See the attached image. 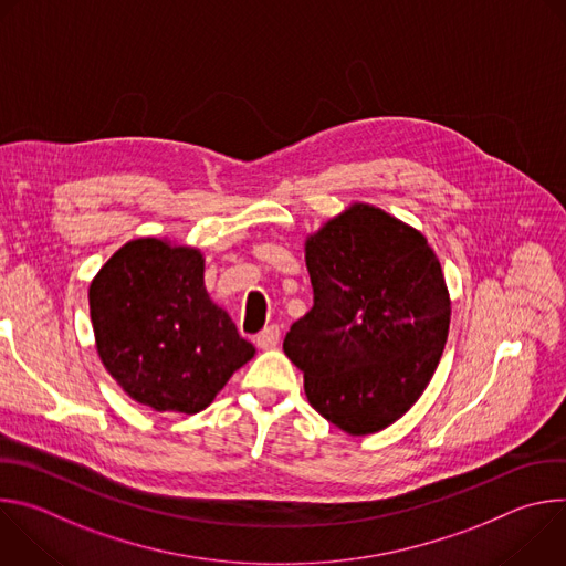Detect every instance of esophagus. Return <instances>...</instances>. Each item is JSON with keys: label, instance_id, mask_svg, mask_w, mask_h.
<instances>
[{"label": "esophagus", "instance_id": "1", "mask_svg": "<svg viewBox=\"0 0 566 566\" xmlns=\"http://www.w3.org/2000/svg\"><path fill=\"white\" fill-rule=\"evenodd\" d=\"M280 343V327L277 325H271L266 327L258 338H255V345L260 349H275Z\"/></svg>", "mask_w": 566, "mask_h": 566}]
</instances>
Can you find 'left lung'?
<instances>
[{"label":"left lung","instance_id":"8db88e82","mask_svg":"<svg viewBox=\"0 0 566 566\" xmlns=\"http://www.w3.org/2000/svg\"><path fill=\"white\" fill-rule=\"evenodd\" d=\"M311 311L284 354L311 406L352 437L406 415L428 387L450 329V293L423 232L352 203L306 237Z\"/></svg>","mask_w":566,"mask_h":566}]
</instances>
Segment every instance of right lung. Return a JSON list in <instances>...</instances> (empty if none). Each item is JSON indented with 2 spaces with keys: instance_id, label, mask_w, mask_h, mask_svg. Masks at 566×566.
<instances>
[{
  "instance_id": "add662e5",
  "label": "right lung",
  "mask_w": 566,
  "mask_h": 566,
  "mask_svg": "<svg viewBox=\"0 0 566 566\" xmlns=\"http://www.w3.org/2000/svg\"><path fill=\"white\" fill-rule=\"evenodd\" d=\"M203 253L138 237L90 286L96 349L123 391L154 412L197 415L255 356L203 284Z\"/></svg>"
}]
</instances>
